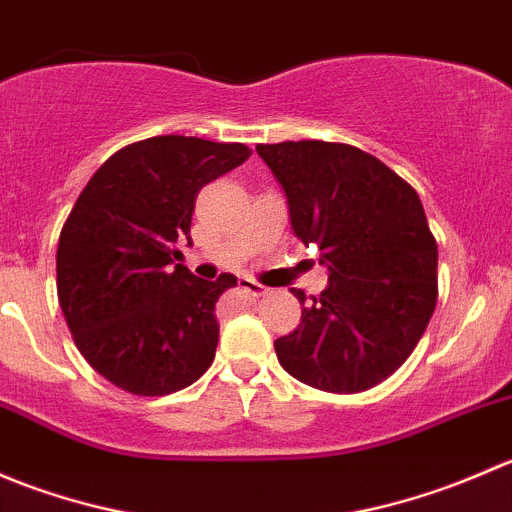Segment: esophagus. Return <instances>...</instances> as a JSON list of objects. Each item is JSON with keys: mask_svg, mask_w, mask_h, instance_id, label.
I'll return each mask as SVG.
<instances>
[{"mask_svg": "<svg viewBox=\"0 0 512 512\" xmlns=\"http://www.w3.org/2000/svg\"><path fill=\"white\" fill-rule=\"evenodd\" d=\"M240 287L245 289V292L250 294V297H265V294H267V287H265V285H260V282L250 280V277H242V280H240Z\"/></svg>", "mask_w": 512, "mask_h": 512, "instance_id": "34e87169", "label": "esophagus"}]
</instances>
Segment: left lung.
I'll use <instances>...</instances> for the list:
<instances>
[{"instance_id": "8db88e82", "label": "left lung", "mask_w": 512, "mask_h": 512, "mask_svg": "<svg viewBox=\"0 0 512 512\" xmlns=\"http://www.w3.org/2000/svg\"><path fill=\"white\" fill-rule=\"evenodd\" d=\"M257 153L285 190L294 235L329 270L299 327L275 342L282 369L332 394L381 384L414 352L438 299V247L418 193L347 143H260Z\"/></svg>"}]
</instances>
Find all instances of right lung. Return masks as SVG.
I'll return each instance as SVG.
<instances>
[{"instance_id":"obj_1","label":"right lung","mask_w":512,"mask_h":512,"mask_svg":"<svg viewBox=\"0 0 512 512\" xmlns=\"http://www.w3.org/2000/svg\"><path fill=\"white\" fill-rule=\"evenodd\" d=\"M250 158L242 143L156 136L113 153L59 235L56 292L79 352L136 396L185 389L213 364L215 304L235 275L200 280L173 265L200 188Z\"/></svg>"}]
</instances>
